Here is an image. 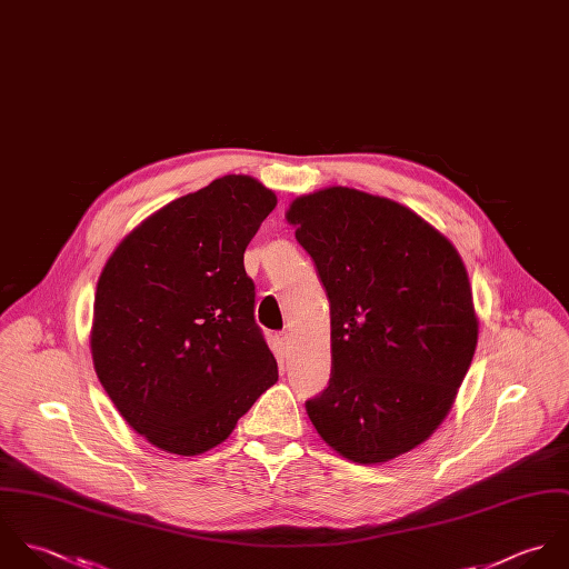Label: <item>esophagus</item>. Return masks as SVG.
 <instances>
[{
    "instance_id": "1",
    "label": "esophagus",
    "mask_w": 569,
    "mask_h": 569,
    "mask_svg": "<svg viewBox=\"0 0 569 569\" xmlns=\"http://www.w3.org/2000/svg\"><path fill=\"white\" fill-rule=\"evenodd\" d=\"M277 339H279V345H281V351L288 353V351H290V341H292V339H290V332H281Z\"/></svg>"
}]
</instances>
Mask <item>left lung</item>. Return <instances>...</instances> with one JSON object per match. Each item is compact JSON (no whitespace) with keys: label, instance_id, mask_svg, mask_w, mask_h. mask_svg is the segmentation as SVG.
Returning a JSON list of instances; mask_svg holds the SVG:
<instances>
[{"label":"left lung","instance_id":"8db88e82","mask_svg":"<svg viewBox=\"0 0 569 569\" xmlns=\"http://www.w3.org/2000/svg\"><path fill=\"white\" fill-rule=\"evenodd\" d=\"M286 220L330 299L332 378L306 411L342 457L380 463L431 438L453 407L479 321L453 243L411 209L347 187Z\"/></svg>","mask_w":569,"mask_h":569}]
</instances>
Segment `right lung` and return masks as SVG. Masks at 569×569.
<instances>
[{"label": "right lung", "mask_w": 569, "mask_h": 569, "mask_svg": "<svg viewBox=\"0 0 569 569\" xmlns=\"http://www.w3.org/2000/svg\"><path fill=\"white\" fill-rule=\"evenodd\" d=\"M274 207L259 180L218 178L133 228L99 277L97 376L124 422L160 451L216 449L279 378L243 268Z\"/></svg>", "instance_id": "right-lung-1"}]
</instances>
